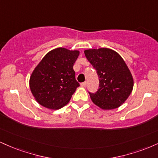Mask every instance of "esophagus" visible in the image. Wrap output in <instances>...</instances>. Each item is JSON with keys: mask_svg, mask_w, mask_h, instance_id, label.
<instances>
[{"mask_svg": "<svg viewBox=\"0 0 158 158\" xmlns=\"http://www.w3.org/2000/svg\"><path fill=\"white\" fill-rule=\"evenodd\" d=\"M81 86L82 87V88H85V87L87 86V82H86V81H85V82L81 83Z\"/></svg>", "mask_w": 158, "mask_h": 158, "instance_id": "esophagus-1", "label": "esophagus"}]
</instances>
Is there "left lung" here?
I'll use <instances>...</instances> for the list:
<instances>
[{
    "instance_id": "left-lung-1",
    "label": "left lung",
    "mask_w": 158,
    "mask_h": 158,
    "mask_svg": "<svg viewBox=\"0 0 158 158\" xmlns=\"http://www.w3.org/2000/svg\"><path fill=\"white\" fill-rule=\"evenodd\" d=\"M85 55L97 70L99 88L90 97L96 106L103 110L119 108L132 92L134 79L120 55L109 48L88 49Z\"/></svg>"
}]
</instances>
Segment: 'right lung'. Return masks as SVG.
I'll return each instance as SVG.
<instances>
[{
  "mask_svg": "<svg viewBox=\"0 0 158 158\" xmlns=\"http://www.w3.org/2000/svg\"><path fill=\"white\" fill-rule=\"evenodd\" d=\"M79 56V50L58 48L44 56L30 78V90L39 104L51 110L68 104L79 86L73 68Z\"/></svg>",
  "mask_w": 158,
  "mask_h": 158,
  "instance_id": "1",
  "label": "right lung"
}]
</instances>
